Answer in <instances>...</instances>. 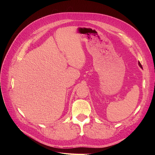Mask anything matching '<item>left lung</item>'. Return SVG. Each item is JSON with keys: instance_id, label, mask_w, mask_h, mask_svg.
Here are the masks:
<instances>
[{"instance_id": "left-lung-1", "label": "left lung", "mask_w": 155, "mask_h": 155, "mask_svg": "<svg viewBox=\"0 0 155 155\" xmlns=\"http://www.w3.org/2000/svg\"><path fill=\"white\" fill-rule=\"evenodd\" d=\"M138 64H139V66H140V67H141V68H142V64H141V63H140L139 61H138Z\"/></svg>"}]
</instances>
